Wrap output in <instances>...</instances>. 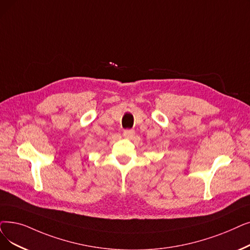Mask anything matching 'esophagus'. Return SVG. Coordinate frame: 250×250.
I'll list each match as a JSON object with an SVG mask.
<instances>
[{"mask_svg": "<svg viewBox=\"0 0 250 250\" xmlns=\"http://www.w3.org/2000/svg\"><path fill=\"white\" fill-rule=\"evenodd\" d=\"M134 135H135L134 129H125V131H124V136H125V138H127V139L132 138Z\"/></svg>", "mask_w": 250, "mask_h": 250, "instance_id": "34e87169", "label": "esophagus"}]
</instances>
